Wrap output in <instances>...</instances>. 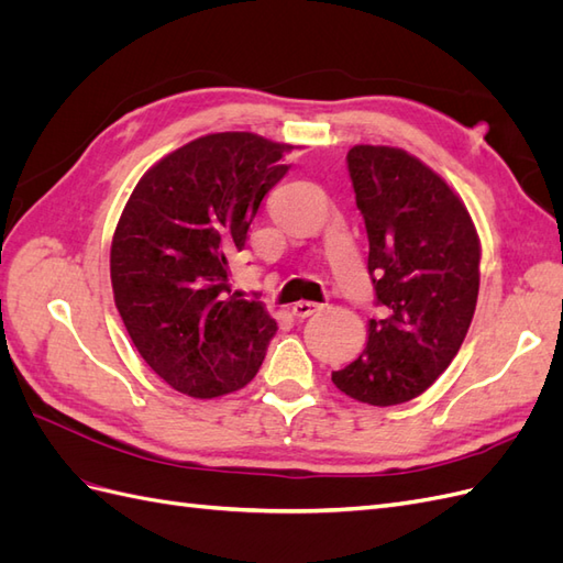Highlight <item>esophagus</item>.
<instances>
[{
    "mask_svg": "<svg viewBox=\"0 0 563 563\" xmlns=\"http://www.w3.org/2000/svg\"><path fill=\"white\" fill-rule=\"evenodd\" d=\"M321 308L319 302H312V300H298L294 308H291V312H294V317H298V319H305V317H310L312 312H317Z\"/></svg>",
    "mask_w": 563,
    "mask_h": 563,
    "instance_id": "1",
    "label": "esophagus"
}]
</instances>
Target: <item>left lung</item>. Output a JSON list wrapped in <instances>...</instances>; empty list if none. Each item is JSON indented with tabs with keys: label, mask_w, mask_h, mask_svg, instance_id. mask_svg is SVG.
<instances>
[{
	"label": "left lung",
	"mask_w": 563,
	"mask_h": 563,
	"mask_svg": "<svg viewBox=\"0 0 563 563\" xmlns=\"http://www.w3.org/2000/svg\"><path fill=\"white\" fill-rule=\"evenodd\" d=\"M347 168L387 317L368 319L366 347L331 380L362 404L397 406L420 397L463 345L479 296L482 242L465 201L406 150L354 145Z\"/></svg>",
	"instance_id": "obj_1"
}]
</instances>
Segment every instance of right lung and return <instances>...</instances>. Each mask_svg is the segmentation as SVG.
Here are the masks:
<instances>
[{"label": "right lung", "instance_id": "right-lung-1", "mask_svg": "<svg viewBox=\"0 0 563 563\" xmlns=\"http://www.w3.org/2000/svg\"><path fill=\"white\" fill-rule=\"evenodd\" d=\"M291 150L249 131L201 135L150 166L119 216L117 312L147 366L187 397L249 385L277 333L258 300L230 294L228 261L244 251Z\"/></svg>", "mask_w": 563, "mask_h": 563}]
</instances>
